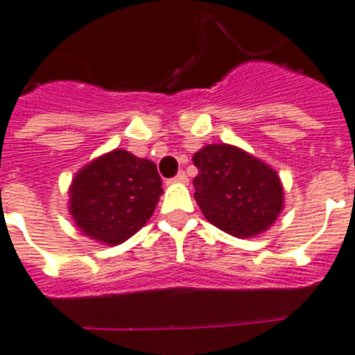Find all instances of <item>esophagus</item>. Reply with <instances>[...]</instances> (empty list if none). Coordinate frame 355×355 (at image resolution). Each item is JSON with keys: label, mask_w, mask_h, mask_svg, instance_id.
<instances>
[{"label": "esophagus", "mask_w": 355, "mask_h": 355, "mask_svg": "<svg viewBox=\"0 0 355 355\" xmlns=\"http://www.w3.org/2000/svg\"><path fill=\"white\" fill-rule=\"evenodd\" d=\"M173 180H175V182L186 184V182H188V175H186V173H184V171H178V175L175 178H173Z\"/></svg>", "instance_id": "34e87169"}]
</instances>
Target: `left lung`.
<instances>
[{
	"instance_id": "left-lung-1",
	"label": "left lung",
	"mask_w": 355,
	"mask_h": 355,
	"mask_svg": "<svg viewBox=\"0 0 355 355\" xmlns=\"http://www.w3.org/2000/svg\"><path fill=\"white\" fill-rule=\"evenodd\" d=\"M197 205L212 225L236 238H253L272 227L283 210L279 175L242 148L207 145L193 154Z\"/></svg>"
}]
</instances>
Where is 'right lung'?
Instances as JSON below:
<instances>
[{
	"label": "right lung",
	"instance_id": "add662e5",
	"mask_svg": "<svg viewBox=\"0 0 355 355\" xmlns=\"http://www.w3.org/2000/svg\"><path fill=\"white\" fill-rule=\"evenodd\" d=\"M162 193L156 164L115 148L78 171L69 210L85 236L117 245L147 223Z\"/></svg>",
	"mask_w": 355,
	"mask_h": 355
}]
</instances>
